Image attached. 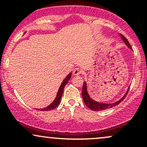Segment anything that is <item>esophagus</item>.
Here are the masks:
<instances>
[{"mask_svg":"<svg viewBox=\"0 0 147 147\" xmlns=\"http://www.w3.org/2000/svg\"><path fill=\"white\" fill-rule=\"evenodd\" d=\"M82 72V70L78 68H76L73 70V75H79V74H81Z\"/></svg>","mask_w":147,"mask_h":147,"instance_id":"obj_1","label":"esophagus"}]
</instances>
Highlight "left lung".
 Instances as JSON below:
<instances>
[{
  "mask_svg": "<svg viewBox=\"0 0 147 147\" xmlns=\"http://www.w3.org/2000/svg\"><path fill=\"white\" fill-rule=\"evenodd\" d=\"M120 36H121V38H122L123 41L125 43V44L127 45V46L129 47L130 49H132L131 48V45L129 44V41H128L127 38H126L124 36H123L122 34H121ZM129 88H130V87H129V88H128V90H127V91H126L125 95H124V97H123L122 99H119V101H117V102L113 103V104H103V103H99V102H95V101H94L93 99H92L90 98V96H89V95H88V91H87L86 83V82H84V85H83V88H82V97H83L84 102V103H85V104L86 105L87 107H88L89 109H91L92 111H104V110H106V109H111V108L113 107V106H117L119 104V103L122 102V101L124 99V98L126 97V96L127 95L128 92H129Z\"/></svg>",
  "mask_w": 147,
  "mask_h": 147,
  "instance_id": "8db88e82",
  "label": "left lung"
}]
</instances>
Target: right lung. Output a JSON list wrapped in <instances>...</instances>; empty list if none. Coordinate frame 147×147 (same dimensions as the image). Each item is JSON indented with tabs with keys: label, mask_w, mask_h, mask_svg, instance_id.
<instances>
[{
	"label": "right lung",
	"mask_w": 147,
	"mask_h": 147,
	"mask_svg": "<svg viewBox=\"0 0 147 147\" xmlns=\"http://www.w3.org/2000/svg\"><path fill=\"white\" fill-rule=\"evenodd\" d=\"M71 75H72V73L70 72V73L69 74V75L67 76V77H65V79H64V80L63 81V82H62V83H61V86L59 87V90H58V92H57L56 98H55V100L53 101V102H52V104H50L48 106H47L46 108H43V109H36V110L48 111L52 110V109L57 108V106H59V104H60L61 98L62 95H63L64 87L65 86V85H66L67 83H68V81L70 80V78H71Z\"/></svg>",
	"instance_id": "right-lung-1"
}]
</instances>
